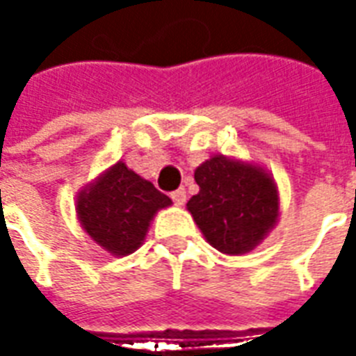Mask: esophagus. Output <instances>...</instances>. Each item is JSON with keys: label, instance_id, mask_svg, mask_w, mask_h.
Returning a JSON list of instances; mask_svg holds the SVG:
<instances>
[{"label": "esophagus", "instance_id": "34e87169", "mask_svg": "<svg viewBox=\"0 0 356 356\" xmlns=\"http://www.w3.org/2000/svg\"><path fill=\"white\" fill-rule=\"evenodd\" d=\"M170 195H172L173 203H175V205H177V207H183L184 201H186V190H184V188L173 190V192Z\"/></svg>", "mask_w": 356, "mask_h": 356}]
</instances>
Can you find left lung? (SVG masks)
Returning a JSON list of instances; mask_svg holds the SVG:
<instances>
[{
    "label": "left lung",
    "mask_w": 356,
    "mask_h": 356,
    "mask_svg": "<svg viewBox=\"0 0 356 356\" xmlns=\"http://www.w3.org/2000/svg\"><path fill=\"white\" fill-rule=\"evenodd\" d=\"M194 177L200 192L186 207L207 242L218 251L248 253L275 225V183L260 168L216 155L203 162Z\"/></svg>",
    "instance_id": "1"
}]
</instances>
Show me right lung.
Here are the masks:
<instances>
[{"instance_id":"1","label":"right lung","mask_w":356,"mask_h":356,"mask_svg":"<svg viewBox=\"0 0 356 356\" xmlns=\"http://www.w3.org/2000/svg\"><path fill=\"white\" fill-rule=\"evenodd\" d=\"M172 205L166 194L129 170L114 164L77 197V216L86 233L113 254H129L144 242L159 209Z\"/></svg>"}]
</instances>
